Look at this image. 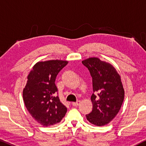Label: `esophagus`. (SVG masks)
Segmentation results:
<instances>
[{
  "instance_id": "34e87169",
  "label": "esophagus",
  "mask_w": 146,
  "mask_h": 146,
  "mask_svg": "<svg viewBox=\"0 0 146 146\" xmlns=\"http://www.w3.org/2000/svg\"><path fill=\"white\" fill-rule=\"evenodd\" d=\"M80 101H78L76 102H73V103H72V105H73V106H78L80 105Z\"/></svg>"
}]
</instances>
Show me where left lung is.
<instances>
[{
	"instance_id": "8db88e82",
	"label": "left lung",
	"mask_w": 146,
	"mask_h": 146,
	"mask_svg": "<svg viewBox=\"0 0 146 146\" xmlns=\"http://www.w3.org/2000/svg\"><path fill=\"white\" fill-rule=\"evenodd\" d=\"M82 64L88 68L93 78L91 95L93 110L86 115L92 124L102 126L115 118L124 99V89L121 77L111 64L98 58H89Z\"/></svg>"
}]
</instances>
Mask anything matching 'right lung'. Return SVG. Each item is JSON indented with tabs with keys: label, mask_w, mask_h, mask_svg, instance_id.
<instances>
[{
	"label": "right lung",
	"mask_w": 146,
	"mask_h": 146,
	"mask_svg": "<svg viewBox=\"0 0 146 146\" xmlns=\"http://www.w3.org/2000/svg\"><path fill=\"white\" fill-rule=\"evenodd\" d=\"M68 64L60 60L38 62L27 76L23 95L30 115L43 126L56 124L65 116L67 108L57 95V75Z\"/></svg>",
	"instance_id": "obj_1"
}]
</instances>
